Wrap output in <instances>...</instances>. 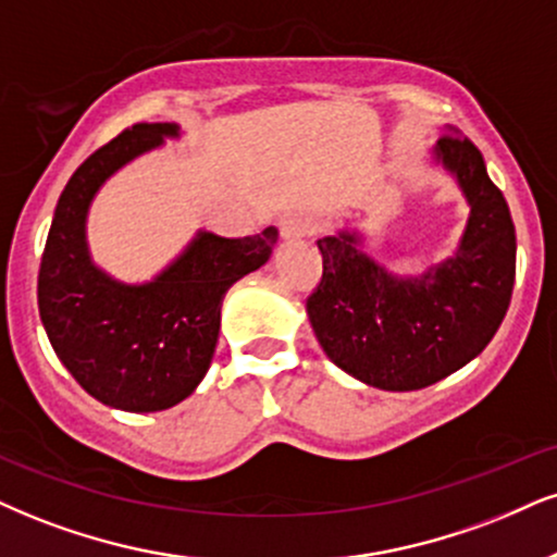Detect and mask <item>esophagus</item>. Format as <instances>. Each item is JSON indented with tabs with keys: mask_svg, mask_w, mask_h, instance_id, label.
I'll use <instances>...</instances> for the list:
<instances>
[{
	"mask_svg": "<svg viewBox=\"0 0 557 557\" xmlns=\"http://www.w3.org/2000/svg\"><path fill=\"white\" fill-rule=\"evenodd\" d=\"M314 232V222L312 216L307 214H286L281 219V237L284 239H301V237H310Z\"/></svg>",
	"mask_w": 557,
	"mask_h": 557,
	"instance_id": "34e87169",
	"label": "esophagus"
}]
</instances>
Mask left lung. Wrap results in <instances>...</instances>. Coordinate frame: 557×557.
<instances>
[{
  "mask_svg": "<svg viewBox=\"0 0 557 557\" xmlns=\"http://www.w3.org/2000/svg\"><path fill=\"white\" fill-rule=\"evenodd\" d=\"M446 132L431 157L470 206L455 256L418 276H395L363 252L359 232L318 239L322 278L307 299L312 331L335 367L389 393L429 387L475 359L504 322L513 292L509 203L475 144Z\"/></svg>",
  "mask_w": 557,
  "mask_h": 557,
  "instance_id": "left-lung-1",
  "label": "left lung"
}]
</instances>
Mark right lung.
I'll use <instances>...</instances> for the list:
<instances>
[{"instance_id":"add662e5","label":"right lung","mask_w":557,"mask_h":557,"mask_svg":"<svg viewBox=\"0 0 557 557\" xmlns=\"http://www.w3.org/2000/svg\"><path fill=\"white\" fill-rule=\"evenodd\" d=\"M177 123H134L69 177L38 273V310L53 351L95 400L154 413L185 400L209 372L230 286L271 258L276 226L252 237L201 230L152 281L126 284L92 263L87 214L123 164L177 139Z\"/></svg>"}]
</instances>
